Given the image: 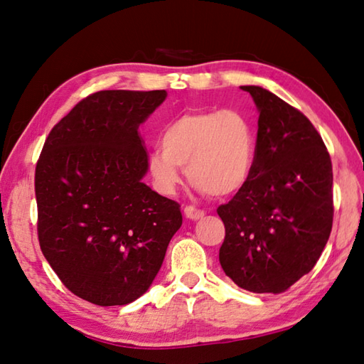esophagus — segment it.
I'll return each mask as SVG.
<instances>
[{
  "mask_svg": "<svg viewBox=\"0 0 364 364\" xmlns=\"http://www.w3.org/2000/svg\"><path fill=\"white\" fill-rule=\"evenodd\" d=\"M184 216H186L188 219H192V220H198L205 216V211L189 205V206H184Z\"/></svg>",
  "mask_w": 364,
  "mask_h": 364,
  "instance_id": "1",
  "label": "esophagus"
}]
</instances>
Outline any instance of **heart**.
I'll return each instance as SVG.
<instances>
[{
  "instance_id": "obj_1",
  "label": "heart",
  "mask_w": 364,
  "mask_h": 364,
  "mask_svg": "<svg viewBox=\"0 0 364 364\" xmlns=\"http://www.w3.org/2000/svg\"><path fill=\"white\" fill-rule=\"evenodd\" d=\"M254 129L237 109L184 112L164 126L161 148L148 154L158 186L172 192L186 167L189 181L211 197L235 194L254 167Z\"/></svg>"
}]
</instances>
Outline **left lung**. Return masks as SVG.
<instances>
[{
	"mask_svg": "<svg viewBox=\"0 0 364 364\" xmlns=\"http://www.w3.org/2000/svg\"><path fill=\"white\" fill-rule=\"evenodd\" d=\"M260 112L247 183L218 215L224 273L254 294H282L317 263L333 227V167L303 113L260 87H241Z\"/></svg>",
	"mask_w": 364,
	"mask_h": 364,
	"instance_id": "8db88e82",
	"label": "left lung"
}]
</instances>
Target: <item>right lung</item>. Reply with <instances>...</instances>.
Masks as SVG:
<instances>
[{"label":"right lung","instance_id":"add662e5","mask_svg":"<svg viewBox=\"0 0 364 364\" xmlns=\"http://www.w3.org/2000/svg\"><path fill=\"white\" fill-rule=\"evenodd\" d=\"M166 90H105L53 126L36 164L41 251L82 300L123 306L151 286L181 227L180 203L141 178L148 154L139 126Z\"/></svg>","mask_w":364,"mask_h":364}]
</instances>
